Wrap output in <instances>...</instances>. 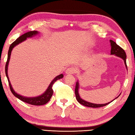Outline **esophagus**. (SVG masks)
I'll list each match as a JSON object with an SVG mask.
<instances>
[{
	"label": "esophagus",
	"mask_w": 135,
	"mask_h": 135,
	"mask_svg": "<svg viewBox=\"0 0 135 135\" xmlns=\"http://www.w3.org/2000/svg\"><path fill=\"white\" fill-rule=\"evenodd\" d=\"M77 70L75 68L71 67L68 68V69L66 70V74H74L75 73H76Z\"/></svg>",
	"instance_id": "34e87169"
}]
</instances>
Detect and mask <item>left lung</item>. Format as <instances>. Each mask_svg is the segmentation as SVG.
<instances>
[{
  "label": "left lung",
  "mask_w": 135,
  "mask_h": 135,
  "mask_svg": "<svg viewBox=\"0 0 135 135\" xmlns=\"http://www.w3.org/2000/svg\"><path fill=\"white\" fill-rule=\"evenodd\" d=\"M110 43H111V46H112V49H111V54H115V55H116L117 56L123 59L124 61L125 65H126V68H127V65H126V54L124 50L123 49L122 47H120L119 46H118V45L115 43L114 41H113L112 40H110ZM78 89H79V83H78V81L76 84V85H75V95H76V98L77 101H78L80 104H81L83 105L86 106V107H93V108L101 107H104V106L107 105V104H110L111 103L110 102L106 104H93L91 103L87 102L86 101L82 100L81 97H80L78 93ZM118 97L117 98H118Z\"/></svg>",
  "instance_id": "8db88e82"
}]
</instances>
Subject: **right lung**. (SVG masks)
I'll return each mask as SVG.
<instances>
[{
    "mask_svg": "<svg viewBox=\"0 0 135 135\" xmlns=\"http://www.w3.org/2000/svg\"><path fill=\"white\" fill-rule=\"evenodd\" d=\"M38 33V32L37 31H28L27 32L25 33V34H23V35H21L20 37H19V38H18L15 41L13 42L11 44L10 47H9L8 54V59H7V61L5 65V74H6L7 78H8V81L9 82V87H10V89L12 92V93L13 94L14 96H15L16 97H17L18 99H20V100L23 101V102L30 104L34 105H42L46 104L48 103L50 101V98L52 97V95H53V89H52L53 84L55 83V82L56 81L62 78L63 77V74H60L58 75V76H57L52 81V82H51V84H50V85L48 87V88H47L46 91L42 95L37 97H33V98L25 97L21 96L20 95H19V94H18L17 93H16L14 91L12 87L11 86V82L9 81L8 75V66L9 64V59H10L11 51L12 50L13 47L15 46H16V45H18L19 43H20V42L24 41V40L27 39V38L31 37L32 36H34V35L37 34Z\"/></svg>",
    "mask_w": 135,
    "mask_h": 135,
    "instance_id": "1",
    "label": "right lung"
}]
</instances>
